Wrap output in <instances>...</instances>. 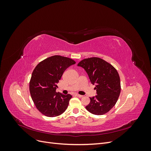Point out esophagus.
<instances>
[{
  "label": "esophagus",
  "instance_id": "obj_1",
  "mask_svg": "<svg viewBox=\"0 0 151 151\" xmlns=\"http://www.w3.org/2000/svg\"><path fill=\"white\" fill-rule=\"evenodd\" d=\"M75 96L77 97H79V98H82L83 96V95H80V94H75Z\"/></svg>",
  "mask_w": 151,
  "mask_h": 151
}]
</instances>
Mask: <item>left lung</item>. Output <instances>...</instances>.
<instances>
[{"label": "left lung", "instance_id": "1", "mask_svg": "<svg viewBox=\"0 0 151 151\" xmlns=\"http://www.w3.org/2000/svg\"><path fill=\"white\" fill-rule=\"evenodd\" d=\"M77 66L83 67L91 84H96L97 95L90 98L86 109L96 115L106 113L115 106L120 94V79L116 68L98 57L84 59Z\"/></svg>", "mask_w": 151, "mask_h": 151}]
</instances>
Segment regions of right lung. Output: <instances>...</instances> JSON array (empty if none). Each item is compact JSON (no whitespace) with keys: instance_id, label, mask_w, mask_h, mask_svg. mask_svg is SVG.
Listing matches in <instances>:
<instances>
[{"instance_id":"add662e5","label":"right lung","mask_w":151,"mask_h":151,"mask_svg":"<svg viewBox=\"0 0 151 151\" xmlns=\"http://www.w3.org/2000/svg\"><path fill=\"white\" fill-rule=\"evenodd\" d=\"M75 63L71 58L54 55L45 59L35 68L29 91L36 108L43 115L55 117L66 110L72 96L57 93V84L67 68Z\"/></svg>"}]
</instances>
